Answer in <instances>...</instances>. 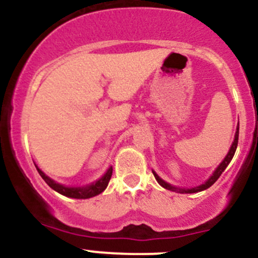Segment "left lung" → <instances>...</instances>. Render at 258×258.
<instances>
[{"label":"left lung","mask_w":258,"mask_h":258,"mask_svg":"<svg viewBox=\"0 0 258 258\" xmlns=\"http://www.w3.org/2000/svg\"><path fill=\"white\" fill-rule=\"evenodd\" d=\"M237 144H238V128H237V132H236V137H234V140H233V144H232L231 149H229L228 154H227V157L224 158L223 162L219 164V167L217 168L215 170V173H213L212 177L210 178V179L207 180V182L205 183V184L200 185V187H196V188H192V189H182V188H177V187H173V185L168 184L167 182H164L163 179H160L159 177H158L157 174H155L154 172H153V174H154L155 179H157V182L159 183L160 185H162L163 188H165V189H169V190H173V192H180V193H196V192H201V190H205L207 189V188H210L211 185L213 184V183L216 182L217 179H218L219 177H221L222 172H223L224 169L227 168V165L229 164V162L232 160V158H233L234 153H236V149H237Z\"/></svg>","instance_id":"left-lung-1"}]
</instances>
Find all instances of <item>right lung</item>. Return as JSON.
<instances>
[{"label": "right lung", "mask_w": 258, "mask_h": 258, "mask_svg": "<svg viewBox=\"0 0 258 258\" xmlns=\"http://www.w3.org/2000/svg\"><path fill=\"white\" fill-rule=\"evenodd\" d=\"M37 172H39V174L41 175L42 179L47 183L48 187H51L53 190L60 193V195L66 196V197H70V198H78V200H86V198H90V197H94V196L100 195V193L108 187V183L109 180H110L111 174H113V168H109V170L104 174V177H101L100 179L96 180L95 183H93L91 185H88V187H81V188L65 187V185H61L58 184V183L53 182L52 179H50L47 175L43 174L39 168H37Z\"/></svg>", "instance_id": "obj_1"}]
</instances>
